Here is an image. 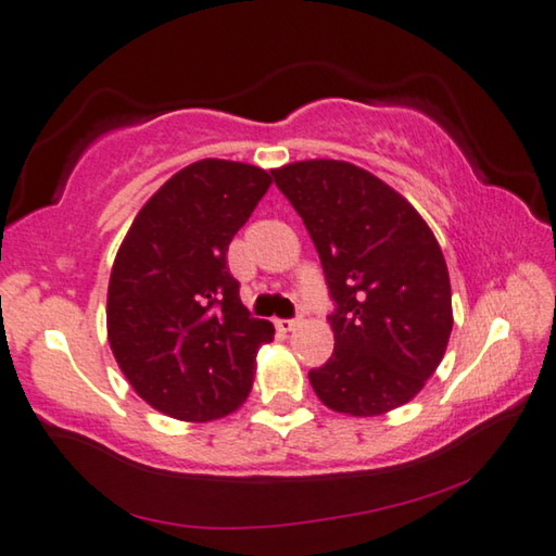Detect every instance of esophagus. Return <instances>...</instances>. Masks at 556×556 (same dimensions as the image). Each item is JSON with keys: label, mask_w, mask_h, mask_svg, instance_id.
Instances as JSON below:
<instances>
[{"label": "esophagus", "mask_w": 556, "mask_h": 556, "mask_svg": "<svg viewBox=\"0 0 556 556\" xmlns=\"http://www.w3.org/2000/svg\"><path fill=\"white\" fill-rule=\"evenodd\" d=\"M296 325H300V321H296V319H277V321H275V327H277L279 331H292Z\"/></svg>", "instance_id": "esophagus-1"}]
</instances>
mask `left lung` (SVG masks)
Listing matches in <instances>:
<instances>
[{
    "mask_svg": "<svg viewBox=\"0 0 556 556\" xmlns=\"http://www.w3.org/2000/svg\"><path fill=\"white\" fill-rule=\"evenodd\" d=\"M300 214L331 300L334 352L309 382L325 407L379 417L421 392L452 334V287L434 231L400 192L357 164L271 169Z\"/></svg>",
    "mask_w": 556,
    "mask_h": 556,
    "instance_id": "8db88e82",
    "label": "left lung"
}]
</instances>
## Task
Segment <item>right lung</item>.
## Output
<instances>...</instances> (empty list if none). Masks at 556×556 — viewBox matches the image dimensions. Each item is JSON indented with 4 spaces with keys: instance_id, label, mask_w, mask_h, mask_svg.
<instances>
[{
    "instance_id": "add662e5",
    "label": "right lung",
    "mask_w": 556,
    "mask_h": 556,
    "mask_svg": "<svg viewBox=\"0 0 556 556\" xmlns=\"http://www.w3.org/2000/svg\"><path fill=\"white\" fill-rule=\"evenodd\" d=\"M269 185L254 164H189L149 197L114 256L106 339L131 389L167 417L219 419L252 392L275 327L239 300L227 250Z\"/></svg>"
}]
</instances>
